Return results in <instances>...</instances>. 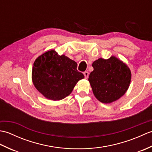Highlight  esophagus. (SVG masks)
<instances>
[{
	"instance_id": "1",
	"label": "esophagus",
	"mask_w": 152,
	"mask_h": 152,
	"mask_svg": "<svg viewBox=\"0 0 152 152\" xmlns=\"http://www.w3.org/2000/svg\"><path fill=\"white\" fill-rule=\"evenodd\" d=\"M83 74H84V76H85V78H88V76H89V72L88 71H85L84 72H83Z\"/></svg>"
}]
</instances>
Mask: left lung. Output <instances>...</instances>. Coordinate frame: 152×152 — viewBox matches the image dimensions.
<instances>
[{"label": "left lung", "mask_w": 152, "mask_h": 152, "mask_svg": "<svg viewBox=\"0 0 152 152\" xmlns=\"http://www.w3.org/2000/svg\"><path fill=\"white\" fill-rule=\"evenodd\" d=\"M93 71L89 82L93 94L99 101L110 103L125 94L129 86L131 73L129 67L115 57L100 58L92 64Z\"/></svg>", "instance_id": "obj_1"}]
</instances>
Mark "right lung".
<instances>
[{"label":"right lung","mask_w":152,"mask_h":152,"mask_svg":"<svg viewBox=\"0 0 152 152\" xmlns=\"http://www.w3.org/2000/svg\"><path fill=\"white\" fill-rule=\"evenodd\" d=\"M84 75L77 70V63L65 56L48 51L35 60L32 78L35 88L45 97L53 101L69 95Z\"/></svg>","instance_id":"1"}]
</instances>
